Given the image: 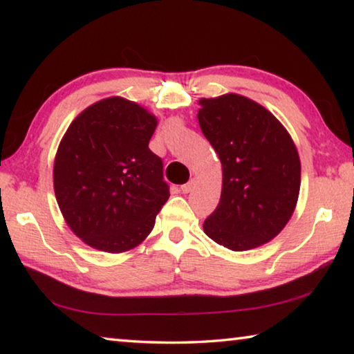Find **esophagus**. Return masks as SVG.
Here are the masks:
<instances>
[{
    "mask_svg": "<svg viewBox=\"0 0 354 354\" xmlns=\"http://www.w3.org/2000/svg\"><path fill=\"white\" fill-rule=\"evenodd\" d=\"M194 185H195V181H194V179H192V181H189L187 184H183L181 185V192H183V194H189V192L194 189Z\"/></svg>",
    "mask_w": 354,
    "mask_h": 354,
    "instance_id": "1",
    "label": "esophagus"
}]
</instances>
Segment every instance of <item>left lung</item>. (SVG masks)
<instances>
[{
	"label": "left lung",
	"instance_id": "left-lung-1",
	"mask_svg": "<svg viewBox=\"0 0 354 354\" xmlns=\"http://www.w3.org/2000/svg\"><path fill=\"white\" fill-rule=\"evenodd\" d=\"M198 103L200 128L223 169L220 203L203 230L227 250L261 247L295 211L301 184L295 143L270 111L242 95Z\"/></svg>",
	"mask_w": 354,
	"mask_h": 354
}]
</instances>
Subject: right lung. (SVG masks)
<instances>
[{"label":"right lung","instance_id":"1","mask_svg":"<svg viewBox=\"0 0 354 354\" xmlns=\"http://www.w3.org/2000/svg\"><path fill=\"white\" fill-rule=\"evenodd\" d=\"M158 118L122 97L77 115L59 143L53 183L59 209L84 243L106 253L136 248L169 200L162 159L148 148Z\"/></svg>","mask_w":354,"mask_h":354}]
</instances>
